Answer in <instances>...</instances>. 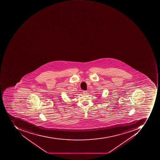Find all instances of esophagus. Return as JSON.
Here are the masks:
<instances>
[{
	"mask_svg": "<svg viewBox=\"0 0 160 160\" xmlns=\"http://www.w3.org/2000/svg\"><path fill=\"white\" fill-rule=\"evenodd\" d=\"M82 93L84 94H87L88 93V91L87 90H84V91H82Z\"/></svg>",
	"mask_w": 160,
	"mask_h": 160,
	"instance_id": "1",
	"label": "esophagus"
}]
</instances>
